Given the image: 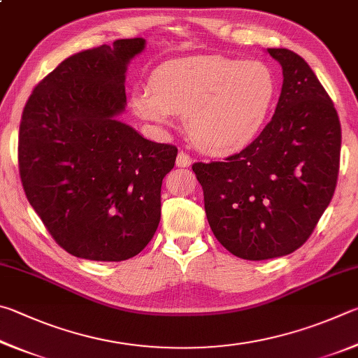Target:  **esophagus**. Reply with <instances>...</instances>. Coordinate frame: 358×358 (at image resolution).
<instances>
[{
	"label": "esophagus",
	"mask_w": 358,
	"mask_h": 358,
	"mask_svg": "<svg viewBox=\"0 0 358 358\" xmlns=\"http://www.w3.org/2000/svg\"><path fill=\"white\" fill-rule=\"evenodd\" d=\"M176 165L178 166H190L192 165V157L190 154L184 152V150H180V152L178 154V159H176Z\"/></svg>",
	"instance_id": "obj_1"
}]
</instances>
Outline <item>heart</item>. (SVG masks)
Masks as SVG:
<instances>
[{
  "label": "heart",
  "mask_w": 358,
  "mask_h": 358,
  "mask_svg": "<svg viewBox=\"0 0 358 358\" xmlns=\"http://www.w3.org/2000/svg\"><path fill=\"white\" fill-rule=\"evenodd\" d=\"M275 97L277 80L264 62L206 56L157 69L150 90L134 96V108L155 124H166L171 113L185 116L187 134L199 149L228 155L259 136Z\"/></svg>",
  "instance_id": "heart-1"
}]
</instances>
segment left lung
Instances as JSON below:
<instances>
[{"label": "left lung", "instance_id": "obj_1", "mask_svg": "<svg viewBox=\"0 0 358 358\" xmlns=\"http://www.w3.org/2000/svg\"><path fill=\"white\" fill-rule=\"evenodd\" d=\"M267 52L283 69L272 121L241 152L192 165L212 233L248 261L302 247L327 209L340 171L341 124L327 91L302 56L286 48Z\"/></svg>", "mask_w": 358, "mask_h": 358}]
</instances>
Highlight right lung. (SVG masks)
I'll use <instances>...</instances> for the list:
<instances>
[{
  "instance_id": "1",
  "label": "right lung",
  "mask_w": 358,
  "mask_h": 358,
  "mask_svg": "<svg viewBox=\"0 0 358 358\" xmlns=\"http://www.w3.org/2000/svg\"><path fill=\"white\" fill-rule=\"evenodd\" d=\"M144 39L69 56L24 105L18 173L29 204L61 248L91 261L134 258L160 222L162 180L178 148L116 121L125 71Z\"/></svg>"
}]
</instances>
